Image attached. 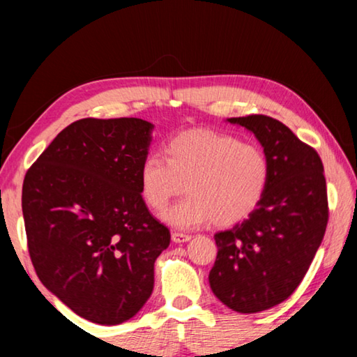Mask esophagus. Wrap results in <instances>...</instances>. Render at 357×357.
<instances>
[{
	"label": "esophagus",
	"mask_w": 357,
	"mask_h": 357,
	"mask_svg": "<svg viewBox=\"0 0 357 357\" xmlns=\"http://www.w3.org/2000/svg\"><path fill=\"white\" fill-rule=\"evenodd\" d=\"M192 236L190 234H185V233H181V231H173L172 233V239H173V243H187V241H189Z\"/></svg>",
	"instance_id": "obj_1"
}]
</instances>
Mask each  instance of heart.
<instances>
[{
	"label": "heart",
	"mask_w": 357,
	"mask_h": 357,
	"mask_svg": "<svg viewBox=\"0 0 357 357\" xmlns=\"http://www.w3.org/2000/svg\"><path fill=\"white\" fill-rule=\"evenodd\" d=\"M165 160L148 155L138 172L140 195L153 211L168 206L184 189L187 195L164 214L176 228H195L213 220L227 227L258 206L269 181L263 149L213 130H187L164 146Z\"/></svg>",
	"instance_id": "heart-1"
}]
</instances>
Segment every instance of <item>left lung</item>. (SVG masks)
<instances>
[{"mask_svg":"<svg viewBox=\"0 0 357 357\" xmlns=\"http://www.w3.org/2000/svg\"><path fill=\"white\" fill-rule=\"evenodd\" d=\"M255 134L269 162L266 192L249 219L214 234L209 285L223 304L257 313L294 293L328 227L323 162L285 124L264 114L229 118Z\"/></svg>","mask_w":357,"mask_h":357,"instance_id":"obj_1","label":"left lung"}]
</instances>
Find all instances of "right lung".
<instances>
[{"label":"right lung","mask_w":357,"mask_h":357,"mask_svg":"<svg viewBox=\"0 0 357 357\" xmlns=\"http://www.w3.org/2000/svg\"><path fill=\"white\" fill-rule=\"evenodd\" d=\"M153 124L84 118L56 135L25 174L28 252L44 287L98 324L128 321L154 288L170 229L149 213L138 172Z\"/></svg>","instance_id":"obj_1"}]
</instances>
